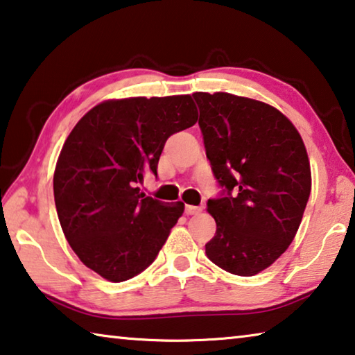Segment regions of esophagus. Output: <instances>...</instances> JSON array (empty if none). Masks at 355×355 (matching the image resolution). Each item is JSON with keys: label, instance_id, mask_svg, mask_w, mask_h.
Listing matches in <instances>:
<instances>
[{"label": "esophagus", "instance_id": "esophagus-1", "mask_svg": "<svg viewBox=\"0 0 355 355\" xmlns=\"http://www.w3.org/2000/svg\"><path fill=\"white\" fill-rule=\"evenodd\" d=\"M200 211H202L200 207H196V205H187V207H184V213H187V215H199Z\"/></svg>", "mask_w": 355, "mask_h": 355}]
</instances>
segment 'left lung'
I'll list each match as a JSON object with an SVG mask.
<instances>
[{"mask_svg": "<svg viewBox=\"0 0 355 355\" xmlns=\"http://www.w3.org/2000/svg\"><path fill=\"white\" fill-rule=\"evenodd\" d=\"M199 126L223 193L208 199L216 234L213 263L252 277L289 248L311 193L305 144L278 109L229 93H194Z\"/></svg>", "mask_w": 355, "mask_h": 355, "instance_id": "left-lung-1", "label": "left lung"}]
</instances>
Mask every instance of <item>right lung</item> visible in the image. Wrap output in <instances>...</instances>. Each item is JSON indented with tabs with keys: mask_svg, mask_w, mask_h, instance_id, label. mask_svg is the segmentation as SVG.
<instances>
[{
	"mask_svg": "<svg viewBox=\"0 0 355 355\" xmlns=\"http://www.w3.org/2000/svg\"><path fill=\"white\" fill-rule=\"evenodd\" d=\"M198 121L189 94L112 99L80 118L61 148L53 196L64 237L88 268L112 283L144 272L183 215L140 193L172 134Z\"/></svg>",
	"mask_w": 355,
	"mask_h": 355,
	"instance_id": "1",
	"label": "right lung"
}]
</instances>
